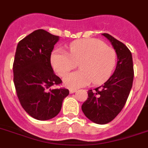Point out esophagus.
<instances>
[{"label":"esophagus","instance_id":"esophagus-1","mask_svg":"<svg viewBox=\"0 0 148 148\" xmlns=\"http://www.w3.org/2000/svg\"><path fill=\"white\" fill-rule=\"evenodd\" d=\"M76 91H77V89H75V88H71V89L69 90V92H70L71 94H72V93H74Z\"/></svg>","mask_w":148,"mask_h":148}]
</instances>
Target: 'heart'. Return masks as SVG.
Masks as SVG:
<instances>
[{
	"label": "heart",
	"instance_id": "1",
	"mask_svg": "<svg viewBox=\"0 0 148 148\" xmlns=\"http://www.w3.org/2000/svg\"><path fill=\"white\" fill-rule=\"evenodd\" d=\"M69 53L56 49L51 54V64L57 74L64 77L78 63L80 69L65 76L64 83L69 88H79L90 83L101 84L110 77L116 65V53L104 42L83 38L71 42Z\"/></svg>",
	"mask_w": 148,
	"mask_h": 148
}]
</instances>
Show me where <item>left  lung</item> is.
I'll return each instance as SVG.
<instances>
[{"label":"left lung","instance_id":"obj_1","mask_svg":"<svg viewBox=\"0 0 148 148\" xmlns=\"http://www.w3.org/2000/svg\"><path fill=\"white\" fill-rule=\"evenodd\" d=\"M111 42L118 57L115 72L107 81L94 90L82 105L84 115L94 123L112 121L124 108L133 86L134 71L132 53L128 47L108 33H103Z\"/></svg>","mask_w":148,"mask_h":148}]
</instances>
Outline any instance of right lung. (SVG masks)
Wrapping results in <instances>:
<instances>
[{"instance_id": "1", "label": "right lung", "mask_w": 148, "mask_h": 148, "mask_svg": "<svg viewBox=\"0 0 148 148\" xmlns=\"http://www.w3.org/2000/svg\"><path fill=\"white\" fill-rule=\"evenodd\" d=\"M59 36L37 29L18 42L13 62V81L20 103L33 119L46 121L61 110L69 89L52 88L62 83L53 73L51 56Z\"/></svg>"}]
</instances>
